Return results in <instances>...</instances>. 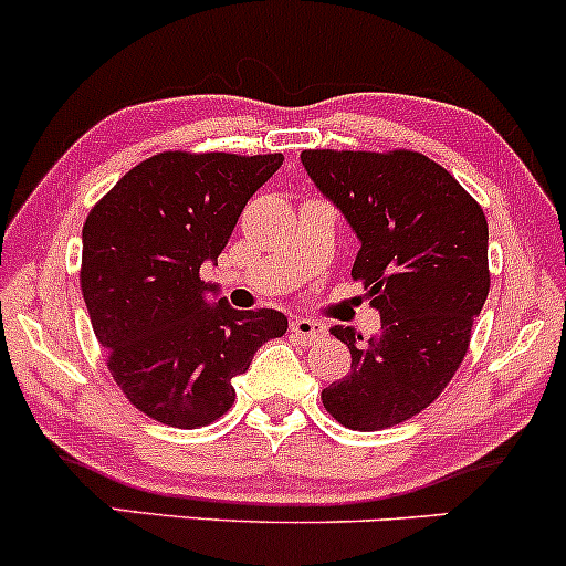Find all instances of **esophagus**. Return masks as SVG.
Returning <instances> with one entry per match:
<instances>
[{"label": "esophagus", "instance_id": "34e87169", "mask_svg": "<svg viewBox=\"0 0 566 566\" xmlns=\"http://www.w3.org/2000/svg\"><path fill=\"white\" fill-rule=\"evenodd\" d=\"M291 334H294L300 343H313V339L324 337L326 326L318 324V321H310V318H294L291 321Z\"/></svg>", "mask_w": 566, "mask_h": 566}]
</instances>
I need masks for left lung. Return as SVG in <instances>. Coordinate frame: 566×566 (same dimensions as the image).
<instances>
[{
	"label": "left lung",
	"mask_w": 566,
	"mask_h": 566,
	"mask_svg": "<svg viewBox=\"0 0 566 566\" xmlns=\"http://www.w3.org/2000/svg\"><path fill=\"white\" fill-rule=\"evenodd\" d=\"M313 186L358 240L350 275L364 281L380 332L334 324L350 373L321 391L343 427L378 431L442 394L489 296V223L448 169L412 150H302Z\"/></svg>",
	"instance_id": "8db88e82"
}]
</instances>
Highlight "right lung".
Returning <instances> with one entry per match:
<instances>
[{
    "label": "right lung",
    "instance_id": "obj_1",
    "mask_svg": "<svg viewBox=\"0 0 566 566\" xmlns=\"http://www.w3.org/2000/svg\"><path fill=\"white\" fill-rule=\"evenodd\" d=\"M281 164V154L150 156L88 212L81 289L91 326L113 380L154 421L197 429L221 418L232 380L289 329L277 310H234L199 277Z\"/></svg>",
    "mask_w": 566,
    "mask_h": 566
}]
</instances>
